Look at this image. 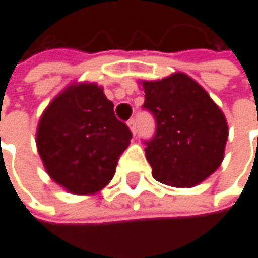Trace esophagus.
Returning a JSON list of instances; mask_svg holds the SVG:
<instances>
[{"mask_svg":"<svg viewBox=\"0 0 258 258\" xmlns=\"http://www.w3.org/2000/svg\"><path fill=\"white\" fill-rule=\"evenodd\" d=\"M126 123H128V126H130L132 133H133V135H136V133H138V123H136V119H130Z\"/></svg>","mask_w":258,"mask_h":258,"instance_id":"esophagus-1","label":"esophagus"}]
</instances>
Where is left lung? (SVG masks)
<instances>
[{
  "instance_id": "8db88e82",
  "label": "left lung",
  "mask_w": 258,
  "mask_h": 258,
  "mask_svg": "<svg viewBox=\"0 0 258 258\" xmlns=\"http://www.w3.org/2000/svg\"><path fill=\"white\" fill-rule=\"evenodd\" d=\"M142 86V107L156 119V135L145 141L153 177L172 187L200 184L224 160L228 125L222 110L183 72Z\"/></svg>"
}]
</instances>
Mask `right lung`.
<instances>
[{
    "label": "right lung",
    "instance_id": "obj_1",
    "mask_svg": "<svg viewBox=\"0 0 258 258\" xmlns=\"http://www.w3.org/2000/svg\"><path fill=\"white\" fill-rule=\"evenodd\" d=\"M133 138L95 83L68 86L45 108L36 144L48 175L77 195L96 194L114 175Z\"/></svg>",
    "mask_w": 258,
    "mask_h": 258
}]
</instances>
